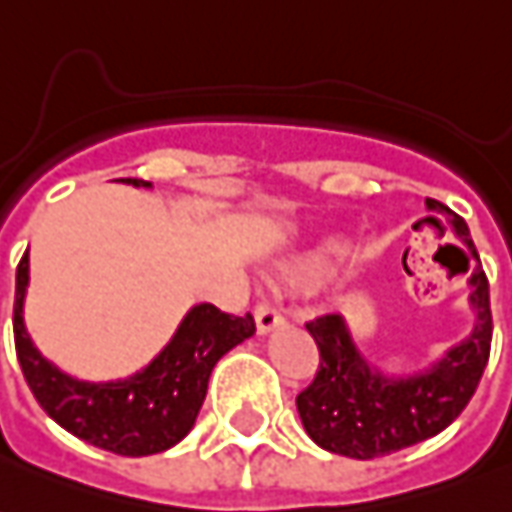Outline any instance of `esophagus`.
Wrapping results in <instances>:
<instances>
[{
    "label": "esophagus",
    "mask_w": 512,
    "mask_h": 512,
    "mask_svg": "<svg viewBox=\"0 0 512 512\" xmlns=\"http://www.w3.org/2000/svg\"><path fill=\"white\" fill-rule=\"evenodd\" d=\"M255 324L260 335H268V332H274L277 327H282V324H285V318H282V313L277 310V307L263 302V305L255 307Z\"/></svg>",
    "instance_id": "esophagus-1"
}]
</instances>
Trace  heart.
<instances>
[{"instance_id":"obj_1","label":"heart","mask_w":512,"mask_h":512,"mask_svg":"<svg viewBox=\"0 0 512 512\" xmlns=\"http://www.w3.org/2000/svg\"><path fill=\"white\" fill-rule=\"evenodd\" d=\"M349 249H352V246H349V241H343V238H324V241L318 246H313L310 252H305V255H299L293 260L291 266H288V277L296 282L318 280L335 260H341V257L349 255Z\"/></svg>"}]
</instances>
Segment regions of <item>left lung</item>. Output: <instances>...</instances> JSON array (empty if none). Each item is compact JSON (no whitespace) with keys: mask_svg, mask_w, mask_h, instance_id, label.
<instances>
[{"mask_svg":"<svg viewBox=\"0 0 512 512\" xmlns=\"http://www.w3.org/2000/svg\"><path fill=\"white\" fill-rule=\"evenodd\" d=\"M427 210L443 216L468 246L477 268L468 277L474 327L435 363L410 374H385L357 349L346 318L332 313L307 324L318 346L316 380L296 396L302 427L332 455L371 460L427 441L455 421L471 402L491 355V291L471 244L468 224L449 207L427 199ZM427 221H435L430 216Z\"/></svg>","mask_w":512,"mask_h":512,"instance_id":"8db88e82","label":"left lung"}]
</instances>
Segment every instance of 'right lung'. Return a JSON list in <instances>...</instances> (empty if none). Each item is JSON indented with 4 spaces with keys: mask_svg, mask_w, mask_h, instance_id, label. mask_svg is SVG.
I'll return each instance as SVG.
<instances>
[{
    "mask_svg": "<svg viewBox=\"0 0 512 512\" xmlns=\"http://www.w3.org/2000/svg\"><path fill=\"white\" fill-rule=\"evenodd\" d=\"M121 182L132 188H152V182L132 177ZM27 285L30 249L16 268L13 335L32 396L63 430L113 455L146 457L180 443L196 424L213 366L232 346L255 335V318L249 313L230 316L202 302L182 316L171 341L141 371L107 382L77 380L32 343L24 324Z\"/></svg>",
    "mask_w": 512,
    "mask_h": 512,
    "instance_id": "1",
    "label": "right lung"
}]
</instances>
